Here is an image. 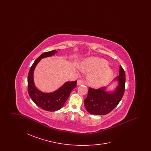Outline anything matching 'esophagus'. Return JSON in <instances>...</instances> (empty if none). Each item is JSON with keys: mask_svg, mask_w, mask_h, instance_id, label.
Returning a JSON list of instances; mask_svg holds the SVG:
<instances>
[{"mask_svg": "<svg viewBox=\"0 0 151 151\" xmlns=\"http://www.w3.org/2000/svg\"><path fill=\"white\" fill-rule=\"evenodd\" d=\"M77 84H78V85H82V84H84V81L83 80H78V81H77Z\"/></svg>", "mask_w": 151, "mask_h": 151, "instance_id": "1", "label": "esophagus"}]
</instances>
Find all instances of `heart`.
<instances>
[{"mask_svg":"<svg viewBox=\"0 0 151 151\" xmlns=\"http://www.w3.org/2000/svg\"><path fill=\"white\" fill-rule=\"evenodd\" d=\"M81 68L84 71L90 72L88 75V81L93 86H100L105 84L113 74L112 70L108 67L107 60L100 58L86 59L82 62Z\"/></svg>","mask_w":151,"mask_h":151,"instance_id":"heart-1","label":"heart"}]
</instances>
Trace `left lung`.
I'll return each mask as SVG.
<instances>
[{
    "mask_svg": "<svg viewBox=\"0 0 151 151\" xmlns=\"http://www.w3.org/2000/svg\"><path fill=\"white\" fill-rule=\"evenodd\" d=\"M119 75L116 78L118 86L114 92H105L104 87L94 89L89 87L88 93L84 100L86 110L94 115H106L111 112L122 100L125 89V72L120 65Z\"/></svg>",
    "mask_w": 151,
    "mask_h": 151,
    "instance_id": "1",
    "label": "left lung"
}]
</instances>
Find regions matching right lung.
Returning a JSON list of instances; mask_svg holds the SVG:
<instances>
[{
	"instance_id": "add662e5",
	"label": "right lung",
	"mask_w": 151,
	"mask_h": 151,
	"mask_svg": "<svg viewBox=\"0 0 151 151\" xmlns=\"http://www.w3.org/2000/svg\"><path fill=\"white\" fill-rule=\"evenodd\" d=\"M57 52V51L54 50L42 54L31 66L28 76V92L29 96L38 106L49 111H55L62 108L71 91L76 86L77 81H68L57 91L50 93L41 92L36 88L33 81V72L36 65L42 58L50 57Z\"/></svg>"
}]
</instances>
